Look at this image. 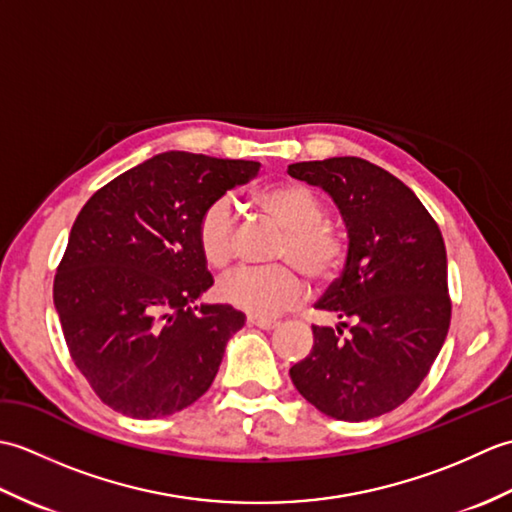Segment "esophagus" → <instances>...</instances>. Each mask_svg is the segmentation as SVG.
I'll return each mask as SVG.
<instances>
[{
  "instance_id": "obj_1",
  "label": "esophagus",
  "mask_w": 512,
  "mask_h": 512,
  "mask_svg": "<svg viewBox=\"0 0 512 512\" xmlns=\"http://www.w3.org/2000/svg\"><path fill=\"white\" fill-rule=\"evenodd\" d=\"M248 323L250 325H257V328L262 330H275L279 321H273V319H264V317H248Z\"/></svg>"
}]
</instances>
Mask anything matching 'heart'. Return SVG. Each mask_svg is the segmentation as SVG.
Returning <instances> with one entry per match:
<instances>
[{
	"mask_svg": "<svg viewBox=\"0 0 512 512\" xmlns=\"http://www.w3.org/2000/svg\"><path fill=\"white\" fill-rule=\"evenodd\" d=\"M257 202L286 231L279 246V259L297 264L317 281H328L339 273L347 255L345 237L339 228L323 220V202L308 184H275L259 193ZM195 235L204 262L215 270L228 268L233 259L231 202L220 198L206 206ZM220 295L231 306L268 319L297 306L306 297V281L290 264L242 268L222 281Z\"/></svg>",
	"mask_w": 512,
	"mask_h": 512,
	"instance_id": "1",
	"label": "heart"
}]
</instances>
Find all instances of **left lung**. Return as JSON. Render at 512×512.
I'll return each instance as SVG.
<instances>
[{
    "instance_id": "left-lung-1",
    "label": "left lung",
    "mask_w": 512,
    "mask_h": 512,
    "mask_svg": "<svg viewBox=\"0 0 512 512\" xmlns=\"http://www.w3.org/2000/svg\"><path fill=\"white\" fill-rule=\"evenodd\" d=\"M288 173L330 195L350 239L341 277L314 306L339 325H312V350L290 378L325 416H383L420 387L447 339L442 233L407 184L363 158L295 162Z\"/></svg>"
}]
</instances>
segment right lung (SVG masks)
I'll list each match as a JSON object with an SVG mask.
<instances>
[{
  "label": "right lung",
  "mask_w": 512,
  "mask_h": 512,
  "mask_svg": "<svg viewBox=\"0 0 512 512\" xmlns=\"http://www.w3.org/2000/svg\"><path fill=\"white\" fill-rule=\"evenodd\" d=\"M259 167L165 151L76 215L52 297L72 361L107 407L162 418L211 387L246 317L224 303L195 306L213 286L195 231L206 206Z\"/></svg>",
  "instance_id": "1"
}]
</instances>
